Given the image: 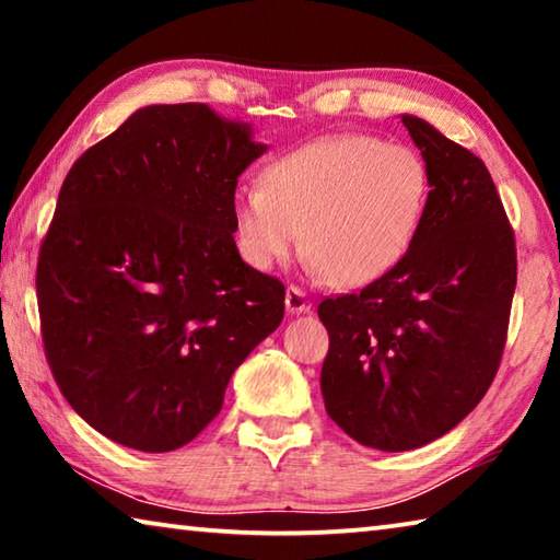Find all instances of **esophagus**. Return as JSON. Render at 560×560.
<instances>
[{
  "label": "esophagus",
  "mask_w": 560,
  "mask_h": 560,
  "mask_svg": "<svg viewBox=\"0 0 560 560\" xmlns=\"http://www.w3.org/2000/svg\"><path fill=\"white\" fill-rule=\"evenodd\" d=\"M287 311L289 314H308L311 299L306 296V291L299 287H289L287 289Z\"/></svg>",
  "instance_id": "esophagus-1"
}]
</instances>
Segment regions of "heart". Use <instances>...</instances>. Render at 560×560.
I'll return each instance as SVG.
<instances>
[{
	"instance_id": "1",
	"label": "heart",
	"mask_w": 560,
	"mask_h": 560,
	"mask_svg": "<svg viewBox=\"0 0 560 560\" xmlns=\"http://www.w3.org/2000/svg\"><path fill=\"white\" fill-rule=\"evenodd\" d=\"M430 192L428 160L412 145L334 136L273 160L264 185L236 189L234 230L252 267H277L306 242L318 273L355 289L405 259Z\"/></svg>"
}]
</instances>
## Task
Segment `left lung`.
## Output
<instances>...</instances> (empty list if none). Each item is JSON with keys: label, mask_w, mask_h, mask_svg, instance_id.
<instances>
[{"label": "left lung", "mask_w": 560, "mask_h": 560, "mask_svg": "<svg viewBox=\"0 0 560 560\" xmlns=\"http://www.w3.org/2000/svg\"><path fill=\"white\" fill-rule=\"evenodd\" d=\"M432 192L410 252L358 293L324 299L326 412L381 452L422 447L494 383L516 289V242L487 165L430 122L402 116Z\"/></svg>", "instance_id": "obj_1"}]
</instances>
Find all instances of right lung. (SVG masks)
Wrapping results in <instances>:
<instances>
[{
  "mask_svg": "<svg viewBox=\"0 0 560 560\" xmlns=\"http://www.w3.org/2000/svg\"><path fill=\"white\" fill-rule=\"evenodd\" d=\"M267 145L205 103L148 106L66 175L36 264L51 375L93 430L173 452L279 328L287 289L244 264L234 189Z\"/></svg>",
  "mask_w": 560,
  "mask_h": 560,
  "instance_id": "add662e5",
  "label": "right lung"
}]
</instances>
